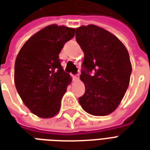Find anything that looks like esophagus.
<instances>
[{
    "instance_id": "1",
    "label": "esophagus",
    "mask_w": 150,
    "mask_h": 150,
    "mask_svg": "<svg viewBox=\"0 0 150 150\" xmlns=\"http://www.w3.org/2000/svg\"><path fill=\"white\" fill-rule=\"evenodd\" d=\"M72 75V78H73V79H75V80L79 79V74L78 75Z\"/></svg>"
}]
</instances>
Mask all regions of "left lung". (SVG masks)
Masks as SVG:
<instances>
[{"mask_svg":"<svg viewBox=\"0 0 150 150\" xmlns=\"http://www.w3.org/2000/svg\"><path fill=\"white\" fill-rule=\"evenodd\" d=\"M75 38L84 53L80 79L85 93L79 102L91 115H108L118 107L129 87V52L115 35L94 25L77 28Z\"/></svg>","mask_w":150,"mask_h":150,"instance_id":"8db88e82","label":"left lung"}]
</instances>
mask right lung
<instances>
[{"label": "right lung", "mask_w": 150, "mask_h": 150, "mask_svg": "<svg viewBox=\"0 0 150 150\" xmlns=\"http://www.w3.org/2000/svg\"><path fill=\"white\" fill-rule=\"evenodd\" d=\"M75 29L50 25L27 40L15 61L14 83L18 94L31 112L50 118L59 112L61 100L71 82L59 59Z\"/></svg>", "instance_id": "right-lung-1"}]
</instances>
